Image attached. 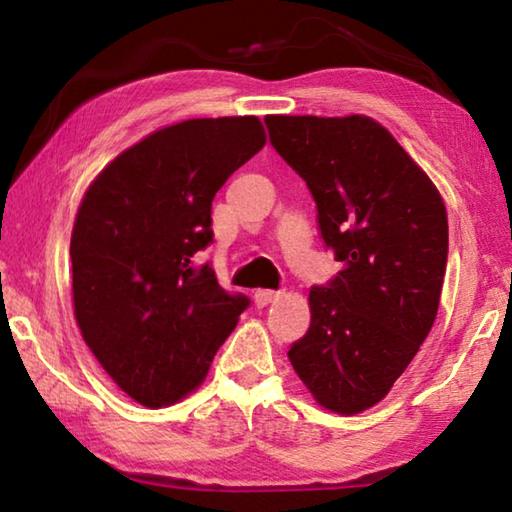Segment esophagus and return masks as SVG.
<instances>
[{
	"label": "esophagus",
	"mask_w": 512,
	"mask_h": 512,
	"mask_svg": "<svg viewBox=\"0 0 512 512\" xmlns=\"http://www.w3.org/2000/svg\"><path fill=\"white\" fill-rule=\"evenodd\" d=\"M277 298H280V291H268V289L255 291V305H257V307L271 305V302H275Z\"/></svg>",
	"instance_id": "1"
}]
</instances>
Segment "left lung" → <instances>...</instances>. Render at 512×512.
<instances>
[{"label":"left lung","instance_id":"8db88e82","mask_svg":"<svg viewBox=\"0 0 512 512\" xmlns=\"http://www.w3.org/2000/svg\"><path fill=\"white\" fill-rule=\"evenodd\" d=\"M273 149L305 180L341 271L309 291L311 325L289 361L327 411L384 400L438 314L447 212L395 137L366 115L264 117Z\"/></svg>","mask_w":512,"mask_h":512}]
</instances>
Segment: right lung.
Masks as SVG:
<instances>
[{"instance_id": "1", "label": "right lung", "mask_w": 512, "mask_h": 512, "mask_svg": "<svg viewBox=\"0 0 512 512\" xmlns=\"http://www.w3.org/2000/svg\"><path fill=\"white\" fill-rule=\"evenodd\" d=\"M266 144L257 117L187 119L119 153L85 192L72 244L74 316L94 357L149 409L203 384L250 300L210 264L212 201Z\"/></svg>"}]
</instances>
